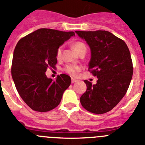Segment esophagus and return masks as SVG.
Segmentation results:
<instances>
[{"label": "esophagus", "mask_w": 145, "mask_h": 145, "mask_svg": "<svg viewBox=\"0 0 145 145\" xmlns=\"http://www.w3.org/2000/svg\"><path fill=\"white\" fill-rule=\"evenodd\" d=\"M78 80H76V79H71V83H72V84H74V83L76 82Z\"/></svg>", "instance_id": "34e87169"}]
</instances>
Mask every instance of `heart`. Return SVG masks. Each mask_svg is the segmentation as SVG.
Segmentation results:
<instances>
[{"label":"heart","mask_w":145,"mask_h":145,"mask_svg":"<svg viewBox=\"0 0 145 145\" xmlns=\"http://www.w3.org/2000/svg\"><path fill=\"white\" fill-rule=\"evenodd\" d=\"M73 48L76 51L79 53L81 50L82 49H86V46L84 43H82L81 42H76L73 45ZM62 50H63V47L61 46L58 48L56 53V57L58 58H60L61 57V53H62ZM81 67L80 66L78 65H74V64H69L65 67L64 70L68 74H69L71 76H76L78 73L81 71Z\"/></svg>","instance_id":"obj_1"}]
</instances>
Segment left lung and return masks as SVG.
Here are the masks:
<instances>
[{"mask_svg":"<svg viewBox=\"0 0 145 145\" xmlns=\"http://www.w3.org/2000/svg\"><path fill=\"white\" fill-rule=\"evenodd\" d=\"M89 46V71L97 83L84 80L87 90L80 97L83 108L95 114L110 111L124 97L133 75L131 54L125 42L105 30L75 31Z\"/></svg>","mask_w":145,"mask_h":145,"instance_id":"8db88e82","label":"left lung"}]
</instances>
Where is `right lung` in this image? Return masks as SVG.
Segmentation results:
<instances>
[{
  "instance_id": "right-lung-1",
  "label": "right lung",
  "mask_w": 145,
  "mask_h": 145,
  "mask_svg": "<svg viewBox=\"0 0 145 145\" xmlns=\"http://www.w3.org/2000/svg\"><path fill=\"white\" fill-rule=\"evenodd\" d=\"M73 36L74 32L39 29L16 45L11 76L20 97L32 110L47 112L54 109L71 84L69 75L62 74L53 81L45 72L48 68L54 69L58 48Z\"/></svg>"
}]
</instances>
